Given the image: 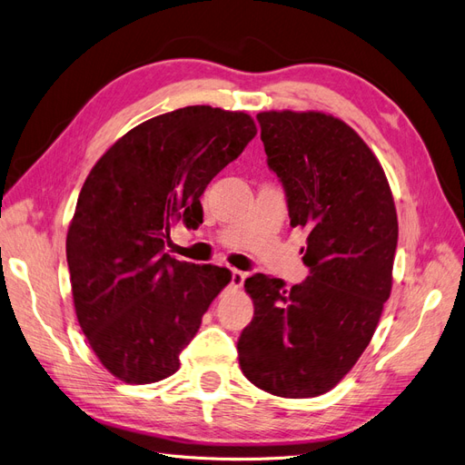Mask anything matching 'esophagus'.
<instances>
[{"instance_id":"1","label":"esophagus","mask_w":465,"mask_h":465,"mask_svg":"<svg viewBox=\"0 0 465 465\" xmlns=\"http://www.w3.org/2000/svg\"><path fill=\"white\" fill-rule=\"evenodd\" d=\"M242 283H244V273L238 272V270H232V272H231V285H232L234 289H241Z\"/></svg>"}]
</instances>
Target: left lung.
Returning a JSON list of instances; mask_svg holds the SVG:
<instances>
[{"mask_svg": "<svg viewBox=\"0 0 465 465\" xmlns=\"http://www.w3.org/2000/svg\"><path fill=\"white\" fill-rule=\"evenodd\" d=\"M267 166L291 227L308 232V277L244 281L254 318L238 337L244 376L281 398H316L353 369L391 291L398 215L386 174L353 128L323 112H260Z\"/></svg>", "mask_w": 465, "mask_h": 465, "instance_id": "8db88e82", "label": "left lung"}]
</instances>
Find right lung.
I'll use <instances>...</instances> for the list:
<instances>
[{
  "label": "right lung",
  "instance_id": "1",
  "mask_svg": "<svg viewBox=\"0 0 465 465\" xmlns=\"http://www.w3.org/2000/svg\"><path fill=\"white\" fill-rule=\"evenodd\" d=\"M244 112L186 106L135 125L89 173L65 252L79 326L94 355L128 384L180 367L227 267L164 252L173 224L198 229L207 184L256 135Z\"/></svg>",
  "mask_w": 465,
  "mask_h": 465
}]
</instances>
